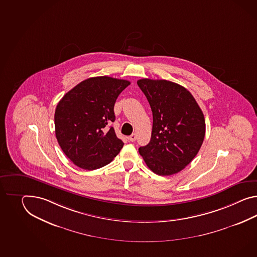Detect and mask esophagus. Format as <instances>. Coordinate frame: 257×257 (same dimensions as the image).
<instances>
[{
    "mask_svg": "<svg viewBox=\"0 0 257 257\" xmlns=\"http://www.w3.org/2000/svg\"><path fill=\"white\" fill-rule=\"evenodd\" d=\"M128 139L131 141V142H135L137 140V135L136 134H132L131 136L128 138Z\"/></svg>",
    "mask_w": 257,
    "mask_h": 257,
    "instance_id": "34e87169",
    "label": "esophagus"
}]
</instances>
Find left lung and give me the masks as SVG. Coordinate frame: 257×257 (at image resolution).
<instances>
[{
  "instance_id": "1",
  "label": "left lung",
  "mask_w": 257,
  "mask_h": 257,
  "mask_svg": "<svg viewBox=\"0 0 257 257\" xmlns=\"http://www.w3.org/2000/svg\"><path fill=\"white\" fill-rule=\"evenodd\" d=\"M138 84L153 115L151 141L139 153L157 175L177 174L200 151L205 136L203 113L190 92L175 82L141 79Z\"/></svg>"
}]
</instances>
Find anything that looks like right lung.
Returning a JSON list of instances; mask_svg holds the SVG:
<instances>
[{
	"label": "right lung",
	"mask_w": 257,
	"mask_h": 257,
	"mask_svg": "<svg viewBox=\"0 0 257 257\" xmlns=\"http://www.w3.org/2000/svg\"><path fill=\"white\" fill-rule=\"evenodd\" d=\"M129 84V81L107 76L93 77L77 84L58 102L55 111L57 142L78 167L101 168L122 149L123 142L108 126L115 120L116 99Z\"/></svg>",
	"instance_id": "right-lung-1"
}]
</instances>
